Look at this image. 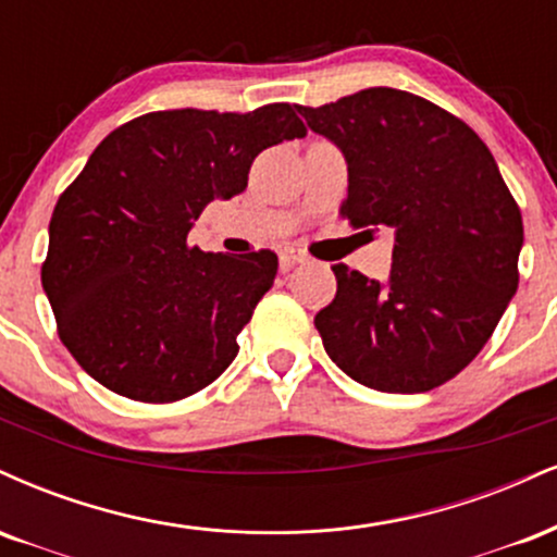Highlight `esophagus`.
I'll list each match as a JSON object with an SVG mask.
<instances>
[{"label":"esophagus","mask_w":557,"mask_h":557,"mask_svg":"<svg viewBox=\"0 0 557 557\" xmlns=\"http://www.w3.org/2000/svg\"><path fill=\"white\" fill-rule=\"evenodd\" d=\"M278 258H281V265H297V263H305L307 252L299 250V247L289 245V247H284V250L278 252Z\"/></svg>","instance_id":"1"}]
</instances>
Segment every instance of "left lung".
Segmentation results:
<instances>
[{
  "label": "left lung",
  "mask_w": 557,
  "mask_h": 557,
  "mask_svg": "<svg viewBox=\"0 0 557 557\" xmlns=\"http://www.w3.org/2000/svg\"><path fill=\"white\" fill-rule=\"evenodd\" d=\"M297 109L344 150L342 219L396 234L385 284L333 265L336 297L315 315L325 351L368 388H437L480 355L519 286L524 224L498 163L467 122L407 90Z\"/></svg>",
  "instance_id": "left-lung-1"
}]
</instances>
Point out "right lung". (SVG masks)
Returning <instances> with one entry per match:
<instances>
[{
	"mask_svg": "<svg viewBox=\"0 0 557 557\" xmlns=\"http://www.w3.org/2000/svg\"><path fill=\"white\" fill-rule=\"evenodd\" d=\"M305 135L292 103H265L150 111L98 143L59 195L41 265L59 338L94 381L172 404L232 364L278 258L202 252L187 234L247 187L260 150Z\"/></svg>",
	"mask_w": 557,
	"mask_h": 557,
	"instance_id": "right-lung-1",
	"label": "right lung"
}]
</instances>
